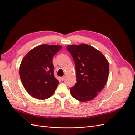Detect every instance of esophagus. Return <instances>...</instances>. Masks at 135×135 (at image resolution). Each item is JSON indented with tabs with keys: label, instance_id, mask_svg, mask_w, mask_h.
I'll return each mask as SVG.
<instances>
[{
	"label": "esophagus",
	"instance_id": "obj_1",
	"mask_svg": "<svg viewBox=\"0 0 135 135\" xmlns=\"http://www.w3.org/2000/svg\"><path fill=\"white\" fill-rule=\"evenodd\" d=\"M65 78H66V77H65V76H64L62 77H61V80H64L65 79Z\"/></svg>",
	"mask_w": 135,
	"mask_h": 135
}]
</instances>
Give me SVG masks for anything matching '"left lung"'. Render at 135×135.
I'll use <instances>...</instances> for the list:
<instances>
[{"mask_svg": "<svg viewBox=\"0 0 135 135\" xmlns=\"http://www.w3.org/2000/svg\"><path fill=\"white\" fill-rule=\"evenodd\" d=\"M74 60L76 83L70 88L71 96L80 101L93 99L104 87L109 71V62L101 52L86 44L67 46Z\"/></svg>", "mask_w": 135, "mask_h": 135, "instance_id": "left-lung-1", "label": "left lung"}]
</instances>
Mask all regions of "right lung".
<instances>
[{
	"instance_id": "1",
	"label": "right lung",
	"mask_w": 135,
	"mask_h": 135,
	"mask_svg": "<svg viewBox=\"0 0 135 135\" xmlns=\"http://www.w3.org/2000/svg\"><path fill=\"white\" fill-rule=\"evenodd\" d=\"M61 48L59 45H40L23 57L20 66V76L24 88L31 96L45 100L55 92L59 81L54 74L52 59Z\"/></svg>"
}]
</instances>
